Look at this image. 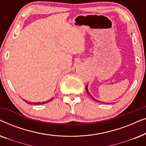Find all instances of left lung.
<instances>
[{
    "label": "left lung",
    "mask_w": 146,
    "mask_h": 146,
    "mask_svg": "<svg viewBox=\"0 0 146 146\" xmlns=\"http://www.w3.org/2000/svg\"><path fill=\"white\" fill-rule=\"evenodd\" d=\"M88 85H86V92H87V93H88V94H89V96H90V97L92 98L93 100H96V101L100 102V101H98V100H96V99H95V98H94V97L92 96V95L90 94V92H89V91H88Z\"/></svg>",
    "instance_id": "left-lung-1"
}]
</instances>
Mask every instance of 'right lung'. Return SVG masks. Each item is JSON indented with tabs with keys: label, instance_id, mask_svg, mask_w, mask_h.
<instances>
[{
	"label": "right lung",
	"instance_id": "add662e5",
	"mask_svg": "<svg viewBox=\"0 0 146 146\" xmlns=\"http://www.w3.org/2000/svg\"><path fill=\"white\" fill-rule=\"evenodd\" d=\"M52 100V98L50 99L48 101H46V102H28L27 100H25L23 99L24 101H25L26 102H27V104H35V105H39V104H46V103H48L50 101H51Z\"/></svg>",
	"mask_w": 146,
	"mask_h": 146
}]
</instances>
